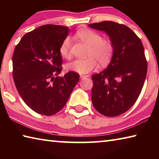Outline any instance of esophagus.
<instances>
[{
	"mask_svg": "<svg viewBox=\"0 0 159 159\" xmlns=\"http://www.w3.org/2000/svg\"><path fill=\"white\" fill-rule=\"evenodd\" d=\"M88 77H89V76H88V75H80V78L81 79H85V78H88Z\"/></svg>",
	"mask_w": 159,
	"mask_h": 159,
	"instance_id": "34e87169",
	"label": "esophagus"
}]
</instances>
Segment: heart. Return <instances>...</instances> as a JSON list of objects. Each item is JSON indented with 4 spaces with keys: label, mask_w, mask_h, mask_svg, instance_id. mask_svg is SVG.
I'll list each match as a JSON object with an SVG mask.
<instances>
[{
    "label": "heart",
    "mask_w": 159,
    "mask_h": 159,
    "mask_svg": "<svg viewBox=\"0 0 159 159\" xmlns=\"http://www.w3.org/2000/svg\"><path fill=\"white\" fill-rule=\"evenodd\" d=\"M76 36L89 46L87 52V58L77 59L66 65V69L69 71L80 74H87L95 69L98 63L101 66H106L111 61L114 54V45L111 41L107 39H102L98 32L89 29H81L76 32ZM71 38L66 36L60 46V54L61 57H70L69 49L71 46Z\"/></svg>",
    "instance_id": "b5f03b06"
}]
</instances>
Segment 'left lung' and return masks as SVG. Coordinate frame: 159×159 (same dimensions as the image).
Masks as SVG:
<instances>
[{
  "instance_id": "1",
  "label": "left lung",
  "mask_w": 159,
  "mask_h": 159,
  "mask_svg": "<svg viewBox=\"0 0 159 159\" xmlns=\"http://www.w3.org/2000/svg\"><path fill=\"white\" fill-rule=\"evenodd\" d=\"M104 31L114 45L108 66L92 76L93 104L106 116H116L135 103L143 87L147 62L142 41L130 28L111 21L88 25Z\"/></svg>"
}]
</instances>
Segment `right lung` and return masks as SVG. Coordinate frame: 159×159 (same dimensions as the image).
Returning a JSON list of instances; mask_svg holds the SVG:
<instances>
[{
    "label": "right lung",
    "instance_id": "1",
    "mask_svg": "<svg viewBox=\"0 0 159 159\" xmlns=\"http://www.w3.org/2000/svg\"><path fill=\"white\" fill-rule=\"evenodd\" d=\"M69 31L67 26H41L26 34L15 49V86L26 105L38 114L52 116L60 111L79 82V74L75 72L57 76L62 70L59 49Z\"/></svg>",
    "mask_w": 159,
    "mask_h": 159
}]
</instances>
